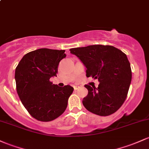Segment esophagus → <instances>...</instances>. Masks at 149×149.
Listing matches in <instances>:
<instances>
[{
	"label": "esophagus",
	"instance_id": "esophagus-1",
	"mask_svg": "<svg viewBox=\"0 0 149 149\" xmlns=\"http://www.w3.org/2000/svg\"><path fill=\"white\" fill-rule=\"evenodd\" d=\"M73 88H74V90H77L79 87H78V86H74V87H73Z\"/></svg>",
	"mask_w": 149,
	"mask_h": 149
}]
</instances>
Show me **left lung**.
<instances>
[{
    "mask_svg": "<svg viewBox=\"0 0 149 149\" xmlns=\"http://www.w3.org/2000/svg\"><path fill=\"white\" fill-rule=\"evenodd\" d=\"M86 68V76L100 82L98 87L86 85L84 107L92 113L108 116L120 108L127 96L132 70L127 55L109 45H90L70 49Z\"/></svg>",
    "mask_w": 149,
    "mask_h": 149,
    "instance_id": "8db88e82",
    "label": "left lung"
}]
</instances>
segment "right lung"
Masks as SVG:
<instances>
[{"mask_svg": "<svg viewBox=\"0 0 149 149\" xmlns=\"http://www.w3.org/2000/svg\"><path fill=\"white\" fill-rule=\"evenodd\" d=\"M65 50L39 49L26 54L15 72L17 93L32 117L49 122L66 110L73 91L71 86L59 87L50 78L56 76L60 61L66 57Z\"/></svg>", "mask_w": 149, "mask_h": 149, "instance_id": "right-lung-1", "label": "right lung"}]
</instances>
